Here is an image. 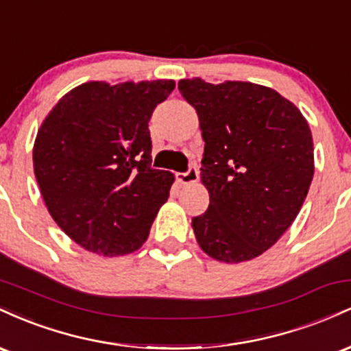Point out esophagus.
Masks as SVG:
<instances>
[{
	"label": "esophagus",
	"mask_w": 351,
	"mask_h": 351,
	"mask_svg": "<svg viewBox=\"0 0 351 351\" xmlns=\"http://www.w3.org/2000/svg\"><path fill=\"white\" fill-rule=\"evenodd\" d=\"M198 178H199V173L195 167L189 168L186 173H178V176H176V180H178L181 184H195L196 181H198Z\"/></svg>",
	"instance_id": "obj_1"
}]
</instances>
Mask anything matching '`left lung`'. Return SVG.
<instances>
[{"mask_svg":"<svg viewBox=\"0 0 351 351\" xmlns=\"http://www.w3.org/2000/svg\"><path fill=\"white\" fill-rule=\"evenodd\" d=\"M204 140L201 181L209 193L191 226L215 261L259 257L291 228L313 178L312 132L291 100L241 80L181 79Z\"/></svg>","mask_w":351,"mask_h":351,"instance_id":"left-lung-1","label":"left lung"}]
</instances>
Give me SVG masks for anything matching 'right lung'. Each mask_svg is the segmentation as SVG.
Masks as SVG:
<instances>
[{"instance_id":"1","label":"right lung","mask_w":351,"mask_h":351,"mask_svg":"<svg viewBox=\"0 0 351 351\" xmlns=\"http://www.w3.org/2000/svg\"><path fill=\"white\" fill-rule=\"evenodd\" d=\"M173 88L175 80H92L67 92L43 120L36 180L52 219L86 251L125 256L150 234L175 178L150 167L148 122Z\"/></svg>"}]
</instances>
